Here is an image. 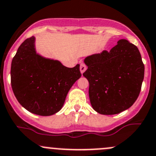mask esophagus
I'll use <instances>...</instances> for the list:
<instances>
[{"label": "esophagus", "instance_id": "34e87169", "mask_svg": "<svg viewBox=\"0 0 156 156\" xmlns=\"http://www.w3.org/2000/svg\"><path fill=\"white\" fill-rule=\"evenodd\" d=\"M87 69V66L83 63H81V66H80V71H81V73H83Z\"/></svg>", "mask_w": 156, "mask_h": 156}]
</instances>
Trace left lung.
I'll return each instance as SVG.
<instances>
[{
	"label": "left lung",
	"mask_w": 156,
	"mask_h": 156,
	"mask_svg": "<svg viewBox=\"0 0 156 156\" xmlns=\"http://www.w3.org/2000/svg\"><path fill=\"white\" fill-rule=\"evenodd\" d=\"M89 97L99 114L113 115L129 108L139 96L144 78V65L137 46L119 39L110 51L87 57Z\"/></svg>",
	"instance_id": "1"
}]
</instances>
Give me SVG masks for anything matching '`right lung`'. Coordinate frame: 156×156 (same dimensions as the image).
<instances>
[{
  "label": "right lung",
  "mask_w": 156,
  "mask_h": 156,
  "mask_svg": "<svg viewBox=\"0 0 156 156\" xmlns=\"http://www.w3.org/2000/svg\"><path fill=\"white\" fill-rule=\"evenodd\" d=\"M35 40L25 39L18 48L11 64V85L22 107L37 115L51 116L61 109L70 88L81 78L80 65L68 68L41 56Z\"/></svg>",
  "instance_id": "add662e5"
}]
</instances>
